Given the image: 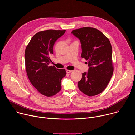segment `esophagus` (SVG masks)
Wrapping results in <instances>:
<instances>
[{"instance_id":"obj_1","label":"esophagus","mask_w":135,"mask_h":135,"mask_svg":"<svg viewBox=\"0 0 135 135\" xmlns=\"http://www.w3.org/2000/svg\"><path fill=\"white\" fill-rule=\"evenodd\" d=\"M72 71H73V70H69V69H66V73H70Z\"/></svg>"}]
</instances>
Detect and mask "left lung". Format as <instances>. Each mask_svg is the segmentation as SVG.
<instances>
[{
    "label": "left lung",
    "instance_id": "obj_1",
    "mask_svg": "<svg viewBox=\"0 0 135 135\" xmlns=\"http://www.w3.org/2000/svg\"><path fill=\"white\" fill-rule=\"evenodd\" d=\"M71 33L80 40L81 57L88 61L89 67L88 73H82L79 88L88 96L97 95L106 89L113 74L111 44L107 37L94 28L83 27Z\"/></svg>",
    "mask_w": 135,
    "mask_h": 135
}]
</instances>
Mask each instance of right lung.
Masks as SVG:
<instances>
[{
    "label": "right lung",
    "mask_w": 135,
    "mask_h": 135,
    "mask_svg": "<svg viewBox=\"0 0 135 135\" xmlns=\"http://www.w3.org/2000/svg\"><path fill=\"white\" fill-rule=\"evenodd\" d=\"M65 31L50 29L38 32L26 48L25 65L28 79L38 92L47 97L61 90V81L66 76L65 69L49 66L53 45Z\"/></svg>",
    "instance_id": "obj_1"
}]
</instances>
